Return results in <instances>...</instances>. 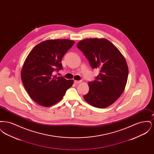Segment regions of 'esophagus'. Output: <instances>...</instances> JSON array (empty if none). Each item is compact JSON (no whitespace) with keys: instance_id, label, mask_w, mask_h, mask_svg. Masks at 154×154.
<instances>
[{"instance_id":"esophagus-1","label":"esophagus","mask_w":154,"mask_h":154,"mask_svg":"<svg viewBox=\"0 0 154 154\" xmlns=\"http://www.w3.org/2000/svg\"><path fill=\"white\" fill-rule=\"evenodd\" d=\"M80 82H81V81L74 80V83L75 84H79Z\"/></svg>"}]
</instances>
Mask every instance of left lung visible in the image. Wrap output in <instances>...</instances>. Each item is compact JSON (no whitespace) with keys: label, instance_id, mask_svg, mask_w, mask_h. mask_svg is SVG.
<instances>
[{"label":"left lung","instance_id":"1","mask_svg":"<svg viewBox=\"0 0 154 154\" xmlns=\"http://www.w3.org/2000/svg\"><path fill=\"white\" fill-rule=\"evenodd\" d=\"M77 47L88 59L93 69L100 73L89 82V92L84 96L90 105L103 109L115 102L123 93L128 77V66L122 53L109 40L102 38L80 41Z\"/></svg>","mask_w":154,"mask_h":154}]
</instances>
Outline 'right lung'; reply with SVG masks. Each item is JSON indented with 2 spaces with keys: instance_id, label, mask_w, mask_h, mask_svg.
Segmentation results:
<instances>
[{
  "instance_id": "1",
  "label": "right lung",
  "mask_w": 154,
  "mask_h": 154,
  "mask_svg": "<svg viewBox=\"0 0 154 154\" xmlns=\"http://www.w3.org/2000/svg\"><path fill=\"white\" fill-rule=\"evenodd\" d=\"M74 44L68 39L47 40L36 45L28 54L21 70L23 85L31 99L43 107L62 99L74 83L54 75L62 69L61 60Z\"/></svg>"
}]
</instances>
